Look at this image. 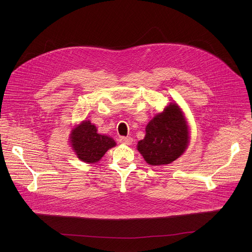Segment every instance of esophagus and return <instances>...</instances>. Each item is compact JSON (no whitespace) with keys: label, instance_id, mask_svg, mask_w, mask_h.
I'll list each match as a JSON object with an SVG mask.
<instances>
[{"label":"esophagus","instance_id":"34e87169","mask_svg":"<svg viewBox=\"0 0 252 252\" xmlns=\"http://www.w3.org/2000/svg\"><path fill=\"white\" fill-rule=\"evenodd\" d=\"M120 142L124 143V145H131L132 143V138L130 136H121L120 137Z\"/></svg>","mask_w":252,"mask_h":252}]
</instances>
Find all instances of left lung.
<instances>
[{
    "label": "left lung",
    "mask_w": 252,
    "mask_h": 252,
    "mask_svg": "<svg viewBox=\"0 0 252 252\" xmlns=\"http://www.w3.org/2000/svg\"><path fill=\"white\" fill-rule=\"evenodd\" d=\"M189 142L185 116L176 103H170L146 127V136L137 142V151L151 165L168 164L181 157Z\"/></svg>",
    "instance_id": "left-lung-1"
}]
</instances>
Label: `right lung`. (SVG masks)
<instances>
[{
    "label": "right lung",
    "mask_w": 252,
    "mask_h": 252,
    "mask_svg": "<svg viewBox=\"0 0 252 252\" xmlns=\"http://www.w3.org/2000/svg\"><path fill=\"white\" fill-rule=\"evenodd\" d=\"M69 142L77 157L84 162L98 161L110 149L116 147L114 138L97 133L94 125L84 121L69 134Z\"/></svg>",
    "instance_id": "add662e5"
}]
</instances>
